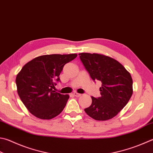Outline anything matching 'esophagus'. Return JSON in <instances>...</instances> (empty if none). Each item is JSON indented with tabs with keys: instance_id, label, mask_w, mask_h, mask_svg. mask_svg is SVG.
Instances as JSON below:
<instances>
[{
	"instance_id": "34e87169",
	"label": "esophagus",
	"mask_w": 153,
	"mask_h": 153,
	"mask_svg": "<svg viewBox=\"0 0 153 153\" xmlns=\"http://www.w3.org/2000/svg\"><path fill=\"white\" fill-rule=\"evenodd\" d=\"M73 94H74V96H75V97H79L81 96V94L78 93H76V92H75V93H73Z\"/></svg>"
}]
</instances>
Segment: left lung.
Here are the masks:
<instances>
[{
	"label": "left lung",
	"mask_w": 153,
	"mask_h": 153,
	"mask_svg": "<svg viewBox=\"0 0 153 153\" xmlns=\"http://www.w3.org/2000/svg\"><path fill=\"white\" fill-rule=\"evenodd\" d=\"M93 80L102 82L100 97L92 98V104L85 111L97 120L114 117L125 107L132 94L131 74L117 60L97 53L79 54Z\"/></svg>",
	"instance_id": "1"
}]
</instances>
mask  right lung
I'll list each match as a JSON object with an SVG mask.
<instances>
[{
  "mask_svg": "<svg viewBox=\"0 0 153 153\" xmlns=\"http://www.w3.org/2000/svg\"><path fill=\"white\" fill-rule=\"evenodd\" d=\"M76 54H47L27 62L16 75L17 92L32 114L41 119H52L65 107L68 94L53 91L64 66Z\"/></svg>",
  "mask_w": 153,
  "mask_h": 153,
  "instance_id": "obj_1",
  "label": "right lung"
}]
</instances>
